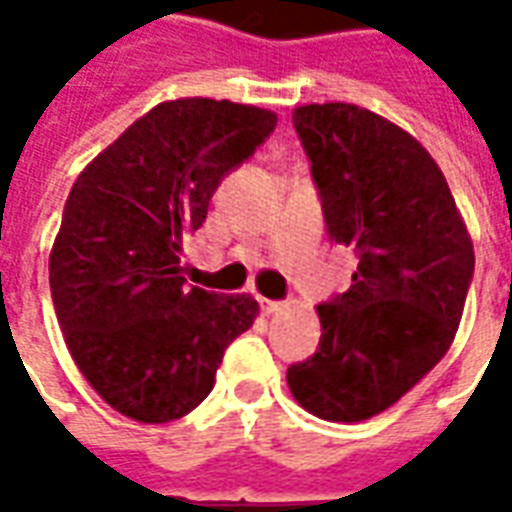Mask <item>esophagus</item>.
Returning a JSON list of instances; mask_svg holds the SVG:
<instances>
[{"label":"esophagus","mask_w":512,"mask_h":512,"mask_svg":"<svg viewBox=\"0 0 512 512\" xmlns=\"http://www.w3.org/2000/svg\"><path fill=\"white\" fill-rule=\"evenodd\" d=\"M257 304H260V310H263V315H271V312H277L279 307H282V301H274V299H257Z\"/></svg>","instance_id":"34e87169"}]
</instances>
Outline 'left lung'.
I'll return each mask as SVG.
<instances>
[{"mask_svg": "<svg viewBox=\"0 0 512 512\" xmlns=\"http://www.w3.org/2000/svg\"><path fill=\"white\" fill-rule=\"evenodd\" d=\"M332 244L356 255L351 288L318 304L321 343L288 367L293 397L329 422L397 403L447 354L474 249L439 164L403 128L354 104L293 112Z\"/></svg>", "mask_w": 512, "mask_h": 512, "instance_id": "left-lung-1", "label": "left lung"}]
</instances>
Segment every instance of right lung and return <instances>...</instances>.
I'll return each instance as SVG.
<instances>
[{
  "instance_id": "obj_1",
  "label": "right lung",
  "mask_w": 512,
  "mask_h": 512,
  "mask_svg": "<svg viewBox=\"0 0 512 512\" xmlns=\"http://www.w3.org/2000/svg\"><path fill=\"white\" fill-rule=\"evenodd\" d=\"M277 128L257 106L180 98L150 109L73 183L49 260L51 301L76 365L136 422H169L208 397L252 296L186 285L180 241Z\"/></svg>"
}]
</instances>
